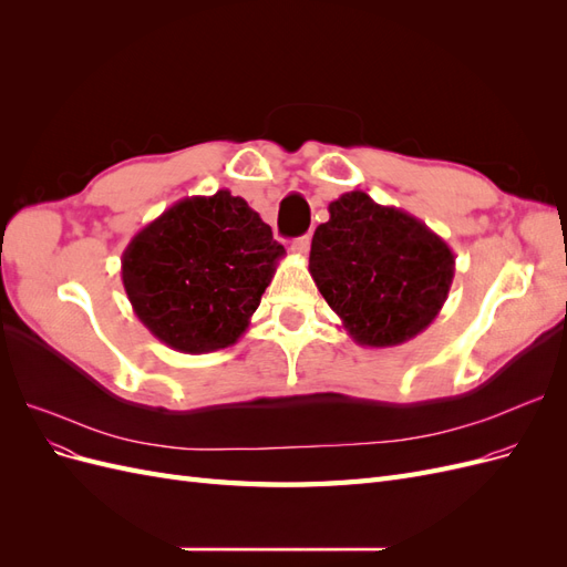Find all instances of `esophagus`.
I'll use <instances>...</instances> for the list:
<instances>
[{
    "mask_svg": "<svg viewBox=\"0 0 567 567\" xmlns=\"http://www.w3.org/2000/svg\"><path fill=\"white\" fill-rule=\"evenodd\" d=\"M310 246H312V238L310 236H300L293 241V246H290V250H293L298 257H305L307 252H310Z\"/></svg>",
    "mask_w": 567,
    "mask_h": 567,
    "instance_id": "1",
    "label": "esophagus"
}]
</instances>
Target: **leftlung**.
<instances>
[{"label": "left lung", "mask_w": 567, "mask_h": 567, "mask_svg": "<svg viewBox=\"0 0 567 567\" xmlns=\"http://www.w3.org/2000/svg\"><path fill=\"white\" fill-rule=\"evenodd\" d=\"M317 227L310 274L357 346L394 348L440 315L454 279V252L425 221L364 192L329 205Z\"/></svg>", "instance_id": "8db88e82"}]
</instances>
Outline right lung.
<instances>
[{"label":"right lung","instance_id":"1","mask_svg":"<svg viewBox=\"0 0 567 567\" xmlns=\"http://www.w3.org/2000/svg\"><path fill=\"white\" fill-rule=\"evenodd\" d=\"M284 246L241 196L182 198L136 231L123 252L134 315L167 348L203 354L248 329Z\"/></svg>","mask_w":567,"mask_h":567}]
</instances>
